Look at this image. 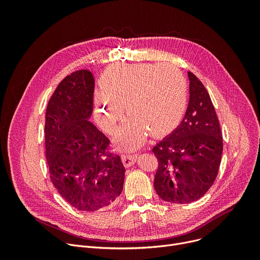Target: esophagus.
Returning a JSON list of instances; mask_svg holds the SVG:
<instances>
[{
	"label": "esophagus",
	"mask_w": 260,
	"mask_h": 260,
	"mask_svg": "<svg viewBox=\"0 0 260 260\" xmlns=\"http://www.w3.org/2000/svg\"><path fill=\"white\" fill-rule=\"evenodd\" d=\"M121 158H122V162H123L124 167L125 168H129V167H132L136 162L137 154H123L121 156Z\"/></svg>",
	"instance_id": "34e87169"
}]
</instances>
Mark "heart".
Returning <instances> with one entry per match:
<instances>
[{"label":"heart","mask_w":260,"mask_h":260,"mask_svg":"<svg viewBox=\"0 0 260 260\" xmlns=\"http://www.w3.org/2000/svg\"><path fill=\"white\" fill-rule=\"evenodd\" d=\"M187 103V83L175 66L124 64L111 70L95 95V116L101 127L112 134L122 118L131 120L120 135L121 146L132 150L150 133L173 132L181 122Z\"/></svg>","instance_id":"1"}]
</instances>
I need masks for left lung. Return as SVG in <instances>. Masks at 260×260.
<instances>
[{
    "label": "left lung",
    "mask_w": 260,
    "mask_h": 260,
    "mask_svg": "<svg viewBox=\"0 0 260 260\" xmlns=\"http://www.w3.org/2000/svg\"><path fill=\"white\" fill-rule=\"evenodd\" d=\"M189 104L180 125L152 148L158 167L154 188L169 203L200 200L213 185L221 162L223 140L211 98L188 72Z\"/></svg>",
    "instance_id": "obj_1"
}]
</instances>
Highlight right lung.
I'll list each match as a JSON object with an SVG mask.
<instances>
[{"instance_id":"add662e5","label":"right lung","mask_w":260,"mask_h":260,"mask_svg":"<svg viewBox=\"0 0 260 260\" xmlns=\"http://www.w3.org/2000/svg\"><path fill=\"white\" fill-rule=\"evenodd\" d=\"M94 78L88 70L68 75L50 98L45 117V149L50 179L72 207L94 212L123 189L125 169L108 150L110 140L89 118Z\"/></svg>"}]
</instances>
